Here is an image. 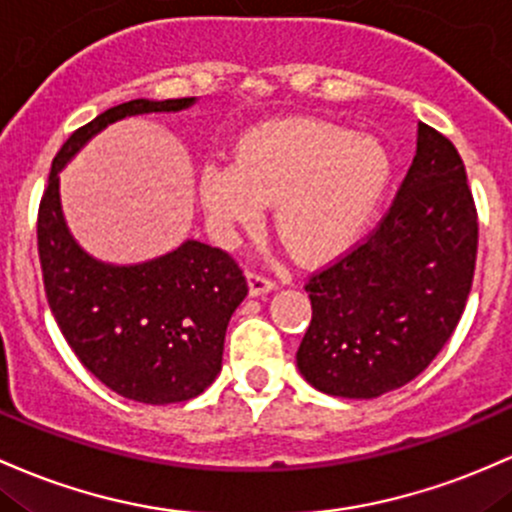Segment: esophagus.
<instances>
[{"instance_id": "obj_1", "label": "esophagus", "mask_w": 512, "mask_h": 512, "mask_svg": "<svg viewBox=\"0 0 512 512\" xmlns=\"http://www.w3.org/2000/svg\"><path fill=\"white\" fill-rule=\"evenodd\" d=\"M247 289H250V296H260V294H267V291L277 289V282H274L272 277H265V274L250 269V272H247Z\"/></svg>"}]
</instances>
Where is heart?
Here are the masks:
<instances>
[{"label": "heart", "instance_id": "heart-1", "mask_svg": "<svg viewBox=\"0 0 512 512\" xmlns=\"http://www.w3.org/2000/svg\"><path fill=\"white\" fill-rule=\"evenodd\" d=\"M393 162L376 138L313 119L267 123L240 140L233 165L201 170L199 194L221 233L260 223L274 204V228L301 262L350 250L372 223L391 184Z\"/></svg>", "mask_w": 512, "mask_h": 512}]
</instances>
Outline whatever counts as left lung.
I'll return each instance as SVG.
<instances>
[{
  "label": "left lung",
  "instance_id": "8db88e82",
  "mask_svg": "<svg viewBox=\"0 0 512 512\" xmlns=\"http://www.w3.org/2000/svg\"><path fill=\"white\" fill-rule=\"evenodd\" d=\"M479 218L464 162L418 123V150L367 238L306 282L311 325L296 364L318 391L376 398L440 355L474 282Z\"/></svg>",
  "mask_w": 512,
  "mask_h": 512
}]
</instances>
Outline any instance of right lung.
Listing matches in <instances>:
<instances>
[{"instance_id":"right-lung-1","label":"right lung","mask_w":512,"mask_h":512,"mask_svg":"<svg viewBox=\"0 0 512 512\" xmlns=\"http://www.w3.org/2000/svg\"><path fill=\"white\" fill-rule=\"evenodd\" d=\"M192 104L194 97L133 99L77 128L55 155L38 206L43 286L60 333L101 384L150 406L189 401L213 384L228 320L247 296L243 269L226 250L199 240L143 265L94 260L65 226L58 172L109 123Z\"/></svg>"}]
</instances>
